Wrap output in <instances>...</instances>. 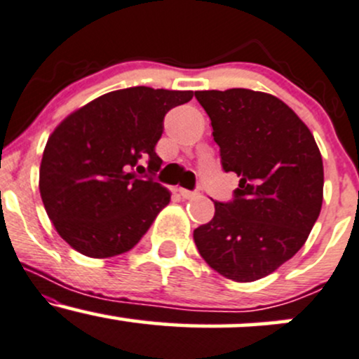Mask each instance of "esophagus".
<instances>
[{
  "instance_id": "obj_1",
  "label": "esophagus",
  "mask_w": 359,
  "mask_h": 359,
  "mask_svg": "<svg viewBox=\"0 0 359 359\" xmlns=\"http://www.w3.org/2000/svg\"><path fill=\"white\" fill-rule=\"evenodd\" d=\"M179 194L182 196V198H194L198 196V192H191V191H185V189H179Z\"/></svg>"
}]
</instances>
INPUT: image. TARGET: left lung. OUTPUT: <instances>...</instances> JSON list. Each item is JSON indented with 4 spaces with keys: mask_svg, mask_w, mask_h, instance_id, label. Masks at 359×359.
Returning a JSON list of instances; mask_svg holds the SVG:
<instances>
[{
    "mask_svg": "<svg viewBox=\"0 0 359 359\" xmlns=\"http://www.w3.org/2000/svg\"><path fill=\"white\" fill-rule=\"evenodd\" d=\"M226 172L239 187L214 202L194 231L204 261L236 283L274 273L303 248L323 205V158L303 120L274 95L248 88L196 92Z\"/></svg>",
    "mask_w": 359,
    "mask_h": 359,
    "instance_id": "obj_1",
    "label": "left lung"
}]
</instances>
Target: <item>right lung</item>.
I'll use <instances>...</instances> for the list:
<instances>
[{
    "label": "right lung",
    "mask_w": 359,
    "mask_h": 359,
    "mask_svg": "<svg viewBox=\"0 0 359 359\" xmlns=\"http://www.w3.org/2000/svg\"><path fill=\"white\" fill-rule=\"evenodd\" d=\"M191 90H115L63 120L46 142L40 194L63 241L95 259L127 252L170 202L152 177L163 116L187 103ZM147 161V167L140 165Z\"/></svg>",
    "instance_id": "right-lung-1"
}]
</instances>
